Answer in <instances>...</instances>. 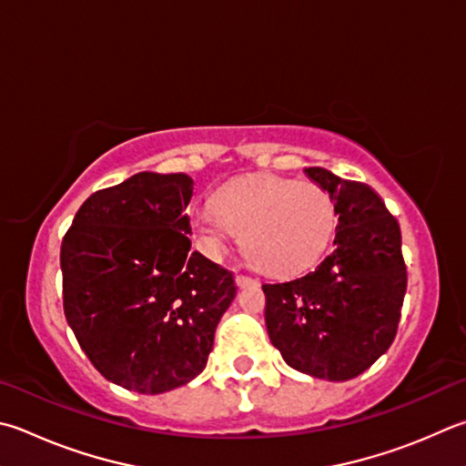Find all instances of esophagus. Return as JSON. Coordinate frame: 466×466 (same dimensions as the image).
Returning <instances> with one entry per match:
<instances>
[{"instance_id": "34e87169", "label": "esophagus", "mask_w": 466, "mask_h": 466, "mask_svg": "<svg viewBox=\"0 0 466 466\" xmlns=\"http://www.w3.org/2000/svg\"><path fill=\"white\" fill-rule=\"evenodd\" d=\"M236 285L244 289V287H250V285H257V279H252L248 275H236Z\"/></svg>"}]
</instances>
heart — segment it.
<instances>
[{
    "mask_svg": "<svg viewBox=\"0 0 466 466\" xmlns=\"http://www.w3.org/2000/svg\"><path fill=\"white\" fill-rule=\"evenodd\" d=\"M211 206L193 219L208 248L219 250L232 232L242 238L252 265L275 277L298 275L316 265L338 222L336 204L324 187L281 177L228 183Z\"/></svg>",
    "mask_w": 466,
    "mask_h": 466,
    "instance_id": "b5f03b06",
    "label": "heart"
}]
</instances>
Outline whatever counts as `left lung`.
I'll use <instances>...</instances> for the list:
<instances>
[{
	"label": "left lung",
	"instance_id": "1",
	"mask_svg": "<svg viewBox=\"0 0 466 466\" xmlns=\"http://www.w3.org/2000/svg\"><path fill=\"white\" fill-rule=\"evenodd\" d=\"M306 175L336 204L334 250L308 275L262 285L267 332L291 369L349 380L385 354L397 334L408 287L401 232L369 185L321 167Z\"/></svg>",
	"mask_w": 466,
	"mask_h": 466
}]
</instances>
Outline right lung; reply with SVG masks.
<instances>
[{
    "label": "right lung",
    "mask_w": 466,
    "mask_h": 466,
    "mask_svg": "<svg viewBox=\"0 0 466 466\" xmlns=\"http://www.w3.org/2000/svg\"><path fill=\"white\" fill-rule=\"evenodd\" d=\"M193 179L138 173L96 191L61 244L65 316L107 380L157 395L206 369L230 270L191 252Z\"/></svg>",
    "instance_id": "right-lung-1"
}]
</instances>
